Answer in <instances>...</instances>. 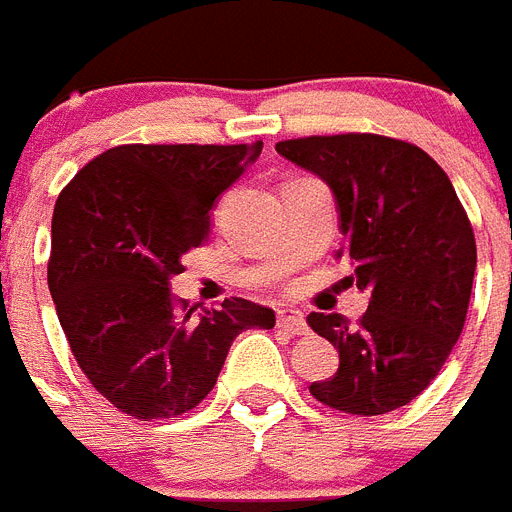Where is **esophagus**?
Segmentation results:
<instances>
[{
	"mask_svg": "<svg viewBox=\"0 0 512 512\" xmlns=\"http://www.w3.org/2000/svg\"><path fill=\"white\" fill-rule=\"evenodd\" d=\"M278 328H283L291 336H307L309 333L307 320L296 309H278Z\"/></svg>",
	"mask_w": 512,
	"mask_h": 512,
	"instance_id": "esophagus-1",
	"label": "esophagus"
}]
</instances>
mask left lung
<instances>
[{"instance_id":"1","label":"left lung","mask_w":512,"mask_h":512,"mask_svg":"<svg viewBox=\"0 0 512 512\" xmlns=\"http://www.w3.org/2000/svg\"><path fill=\"white\" fill-rule=\"evenodd\" d=\"M276 150L328 182L354 268L346 283L369 294L356 325L307 317L341 359L309 393L343 414L401 409L435 380L466 322L476 270L466 210L435 158L403 140L349 132L283 140Z\"/></svg>"}]
</instances>
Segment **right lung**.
<instances>
[{
  "mask_svg": "<svg viewBox=\"0 0 512 512\" xmlns=\"http://www.w3.org/2000/svg\"><path fill=\"white\" fill-rule=\"evenodd\" d=\"M252 145H117L83 166L51 218L49 291L72 356L98 393L140 422L182 416L213 390L234 338L276 312L218 309L169 289L210 231L218 195L257 161Z\"/></svg>",
  "mask_w": 512,
  "mask_h": 512,
  "instance_id": "add662e5",
  "label": "right lung"
}]
</instances>
